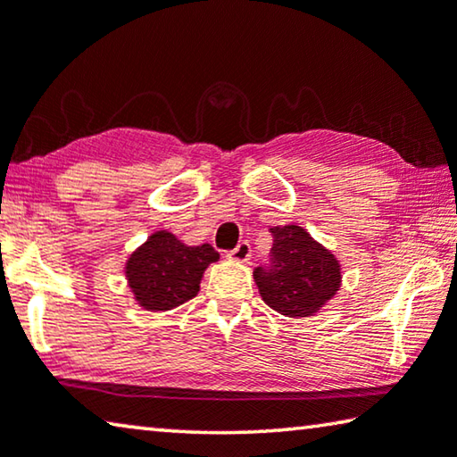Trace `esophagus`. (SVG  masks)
I'll return each instance as SVG.
<instances>
[{
  "instance_id": "obj_1",
  "label": "esophagus",
  "mask_w": 457,
  "mask_h": 457,
  "mask_svg": "<svg viewBox=\"0 0 457 457\" xmlns=\"http://www.w3.org/2000/svg\"><path fill=\"white\" fill-rule=\"evenodd\" d=\"M228 256H229L231 260H237V262H248L250 256H252V248H250V244L245 242V240H244V242H240V244L236 245L234 250L229 252Z\"/></svg>"
}]
</instances>
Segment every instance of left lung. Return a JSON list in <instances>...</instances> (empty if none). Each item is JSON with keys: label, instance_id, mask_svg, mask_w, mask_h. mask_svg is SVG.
<instances>
[{"label": "left lung", "instance_id": "1", "mask_svg": "<svg viewBox=\"0 0 457 457\" xmlns=\"http://www.w3.org/2000/svg\"><path fill=\"white\" fill-rule=\"evenodd\" d=\"M270 231V264L254 270L260 296L280 315L311 317L339 291V260L301 226L291 223Z\"/></svg>", "mask_w": 457, "mask_h": 457}]
</instances>
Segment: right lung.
<instances>
[{
    "label": "right lung",
    "mask_w": 457,
    "mask_h": 457,
    "mask_svg": "<svg viewBox=\"0 0 457 457\" xmlns=\"http://www.w3.org/2000/svg\"><path fill=\"white\" fill-rule=\"evenodd\" d=\"M220 254L209 244L187 245L170 231H154L126 262V278L137 305L170 311L197 296L205 268Z\"/></svg>",
    "instance_id": "add662e5"
}]
</instances>
